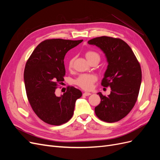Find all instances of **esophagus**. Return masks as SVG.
Wrapping results in <instances>:
<instances>
[{"label": "esophagus", "mask_w": 160, "mask_h": 160, "mask_svg": "<svg viewBox=\"0 0 160 160\" xmlns=\"http://www.w3.org/2000/svg\"><path fill=\"white\" fill-rule=\"evenodd\" d=\"M91 95V93H89V92H85V93H83V95L84 96H89Z\"/></svg>", "instance_id": "esophagus-1"}]
</instances>
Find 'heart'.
Instances as JSON below:
<instances>
[{
  "label": "heart",
  "instance_id": "heart-1",
  "mask_svg": "<svg viewBox=\"0 0 160 160\" xmlns=\"http://www.w3.org/2000/svg\"><path fill=\"white\" fill-rule=\"evenodd\" d=\"M85 57L90 62L93 60H98L99 61L100 57L98 52H96L93 51H87L85 53ZM73 59H71L69 61V67L71 68L72 64H73ZM97 80V77L93 74H83L81 75L78 78L75 79V83L80 87L81 88L88 90L90 89L93 84L95 83Z\"/></svg>",
  "mask_w": 160,
  "mask_h": 160
}]
</instances>
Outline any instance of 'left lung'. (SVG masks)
I'll use <instances>...</instances> for the list:
<instances>
[{
  "instance_id": "8db88e82",
  "label": "left lung",
  "mask_w": 160,
  "mask_h": 160,
  "mask_svg": "<svg viewBox=\"0 0 160 160\" xmlns=\"http://www.w3.org/2000/svg\"><path fill=\"white\" fill-rule=\"evenodd\" d=\"M102 51L108 62L101 85L110 87L111 93L99 92L100 103L95 112L101 120L108 123L125 118L136 102L142 83V70L131 47L118 38L103 36L88 41Z\"/></svg>"
}]
</instances>
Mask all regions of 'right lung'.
<instances>
[{
	"instance_id": "obj_1",
	"label": "right lung",
	"mask_w": 160,
	"mask_h": 160,
	"mask_svg": "<svg viewBox=\"0 0 160 160\" xmlns=\"http://www.w3.org/2000/svg\"><path fill=\"white\" fill-rule=\"evenodd\" d=\"M83 40L52 38L41 42L28 59L24 81L28 101L34 112L43 122L53 125L63 124L73 115L76 100L82 93L68 87L63 95L57 97V84L64 81V58L70 49Z\"/></svg>"
}]
</instances>
